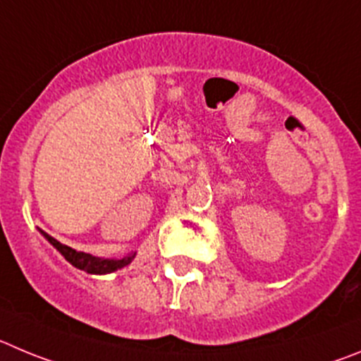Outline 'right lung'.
<instances>
[{"label":"right lung","instance_id":"1","mask_svg":"<svg viewBox=\"0 0 361 361\" xmlns=\"http://www.w3.org/2000/svg\"><path fill=\"white\" fill-rule=\"evenodd\" d=\"M41 233L47 237L50 245H54V248H57V252H59L61 255H63V257L70 262V264H73L75 268H79V269H82V271H87V274H93V275L111 274V271H116V269L124 268V266H128L136 255V253H129V255H126V257H122V259H100V257H95V255H90V253L77 252V250L63 245V243H59L57 239H54L51 235H48V233L43 232V230H41Z\"/></svg>","mask_w":361,"mask_h":361}]
</instances>
